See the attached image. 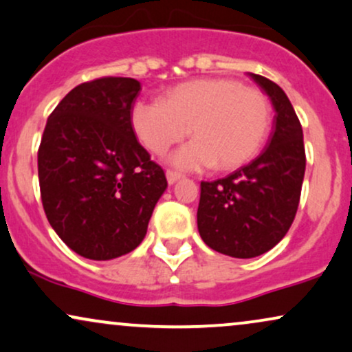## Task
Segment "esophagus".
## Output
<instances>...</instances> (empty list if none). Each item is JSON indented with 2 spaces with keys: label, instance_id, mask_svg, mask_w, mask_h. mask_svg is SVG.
<instances>
[{
  "label": "esophagus",
  "instance_id": "esophagus-1",
  "mask_svg": "<svg viewBox=\"0 0 352 352\" xmlns=\"http://www.w3.org/2000/svg\"><path fill=\"white\" fill-rule=\"evenodd\" d=\"M166 177H167L168 185H173L177 180H180V173H177V172H173V170H167L166 172Z\"/></svg>",
  "mask_w": 352,
  "mask_h": 352
}]
</instances>
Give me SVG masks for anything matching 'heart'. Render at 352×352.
I'll return each instance as SVG.
<instances>
[{
    "label": "heart",
    "instance_id": "heart-1",
    "mask_svg": "<svg viewBox=\"0 0 352 352\" xmlns=\"http://www.w3.org/2000/svg\"><path fill=\"white\" fill-rule=\"evenodd\" d=\"M130 120L138 140L154 154L166 153L190 130L195 140L168 157L177 168L229 170L261 148L271 107L263 92L234 79H197L167 91L162 102L138 100Z\"/></svg>",
    "mask_w": 352,
    "mask_h": 352
}]
</instances>
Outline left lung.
<instances>
[{
	"label": "left lung",
	"mask_w": 352,
	"mask_h": 352,
	"mask_svg": "<svg viewBox=\"0 0 352 352\" xmlns=\"http://www.w3.org/2000/svg\"><path fill=\"white\" fill-rule=\"evenodd\" d=\"M274 107L268 146L247 166L214 182H201L198 230L209 248L234 258L271 250L287 234L299 206L305 173L304 133L286 92L248 73Z\"/></svg>",
	"instance_id": "1"
}]
</instances>
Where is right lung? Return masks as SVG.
Returning <instances> with one entry per match:
<instances>
[{
  "label": "right lung",
  "instance_id": "obj_1",
  "mask_svg": "<svg viewBox=\"0 0 352 352\" xmlns=\"http://www.w3.org/2000/svg\"><path fill=\"white\" fill-rule=\"evenodd\" d=\"M133 78L79 84L47 120L38 184L47 219L71 250L89 260L126 255L143 242L166 173L138 143Z\"/></svg>",
  "mask_w": 352,
  "mask_h": 352
}]
</instances>
